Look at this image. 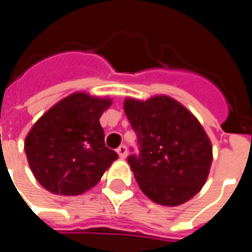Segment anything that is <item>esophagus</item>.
<instances>
[{
    "instance_id": "1",
    "label": "esophagus",
    "mask_w": 252,
    "mask_h": 252,
    "mask_svg": "<svg viewBox=\"0 0 252 252\" xmlns=\"http://www.w3.org/2000/svg\"><path fill=\"white\" fill-rule=\"evenodd\" d=\"M117 154H119V157H120L121 159L126 158V147L124 146V144H121L120 147L117 148Z\"/></svg>"
}]
</instances>
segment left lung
<instances>
[{"mask_svg":"<svg viewBox=\"0 0 252 252\" xmlns=\"http://www.w3.org/2000/svg\"><path fill=\"white\" fill-rule=\"evenodd\" d=\"M124 110L139 150L126 160L143 193L166 206L181 205L194 197L212 163L211 142L198 120L166 95L144 102L128 98Z\"/></svg>","mask_w":252,"mask_h":252,"instance_id":"obj_1","label":"left lung"}]
</instances>
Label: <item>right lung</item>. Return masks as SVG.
Listing matches in <instances>:
<instances>
[{
  "instance_id": "obj_1",
  "label": "right lung",
  "mask_w": 252,
  "mask_h": 252,
  "mask_svg": "<svg viewBox=\"0 0 252 252\" xmlns=\"http://www.w3.org/2000/svg\"><path fill=\"white\" fill-rule=\"evenodd\" d=\"M112 101L74 93L41 116L25 139L28 163L44 189L77 195L93 188L119 158L105 146L99 117Z\"/></svg>"
}]
</instances>
